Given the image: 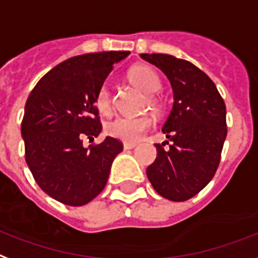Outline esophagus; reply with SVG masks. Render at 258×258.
<instances>
[{
    "instance_id": "obj_1",
    "label": "esophagus",
    "mask_w": 258,
    "mask_h": 258,
    "mask_svg": "<svg viewBox=\"0 0 258 258\" xmlns=\"http://www.w3.org/2000/svg\"><path fill=\"white\" fill-rule=\"evenodd\" d=\"M137 144L136 143H123V148L125 149H132V148H135Z\"/></svg>"
}]
</instances>
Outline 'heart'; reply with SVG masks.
<instances>
[{"instance_id":"1","label":"heart","mask_w":258,"mask_h":258,"mask_svg":"<svg viewBox=\"0 0 258 258\" xmlns=\"http://www.w3.org/2000/svg\"><path fill=\"white\" fill-rule=\"evenodd\" d=\"M129 81L139 87L143 93L153 94L160 89V79L155 71L145 66L135 67L129 73ZM95 105L99 113L109 114L111 111V97L110 90L107 86H102L95 98ZM148 105L152 109H157V101L155 98H148ZM152 119L147 115L143 117H117L107 123V133L115 139L135 143L139 141L144 136V133L152 127Z\"/></svg>"}]
</instances>
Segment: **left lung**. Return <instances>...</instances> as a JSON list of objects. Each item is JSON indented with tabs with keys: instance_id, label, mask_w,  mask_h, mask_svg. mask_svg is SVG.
Returning <instances> with one entry per match:
<instances>
[{
	"instance_id": "obj_1",
	"label": "left lung",
	"mask_w": 258,
	"mask_h": 258,
	"mask_svg": "<svg viewBox=\"0 0 258 258\" xmlns=\"http://www.w3.org/2000/svg\"><path fill=\"white\" fill-rule=\"evenodd\" d=\"M140 56L165 74L173 93L161 129L168 141L155 144L157 157L147 176L163 198L187 201L209 184L218 168L227 133L226 106L214 82L192 63L167 53Z\"/></svg>"
}]
</instances>
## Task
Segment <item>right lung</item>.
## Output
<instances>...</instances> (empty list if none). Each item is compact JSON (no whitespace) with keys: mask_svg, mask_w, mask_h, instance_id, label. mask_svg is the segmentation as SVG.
Wrapping results in <instances>:
<instances>
[{"mask_svg":"<svg viewBox=\"0 0 258 258\" xmlns=\"http://www.w3.org/2000/svg\"><path fill=\"white\" fill-rule=\"evenodd\" d=\"M129 51L70 57L44 75L25 103L21 136L25 161L44 192L69 206L89 203L105 188L122 143L107 136L83 147L82 136L102 132L95 98L113 64Z\"/></svg>","mask_w":258,"mask_h":258,"instance_id":"right-lung-1","label":"right lung"}]
</instances>
